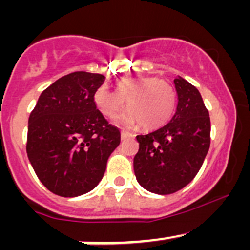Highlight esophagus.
Listing matches in <instances>:
<instances>
[{
    "instance_id": "obj_1",
    "label": "esophagus",
    "mask_w": 250,
    "mask_h": 250,
    "mask_svg": "<svg viewBox=\"0 0 250 250\" xmlns=\"http://www.w3.org/2000/svg\"><path fill=\"white\" fill-rule=\"evenodd\" d=\"M129 135H132V134H129V133H128V132H125V130H122V132H121V137H122V139H125V138L129 137Z\"/></svg>"
}]
</instances>
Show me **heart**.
<instances>
[{
	"mask_svg": "<svg viewBox=\"0 0 250 250\" xmlns=\"http://www.w3.org/2000/svg\"><path fill=\"white\" fill-rule=\"evenodd\" d=\"M175 100L173 85L157 77L123 78L116 84V92L102 85L94 94L95 104L105 117H116L127 102L129 111L121 117V122L128 125L140 123L147 130L157 129L169 121Z\"/></svg>",
	"mask_w": 250,
	"mask_h": 250,
	"instance_id": "b5f03b06",
	"label": "heart"
}]
</instances>
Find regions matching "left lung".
I'll return each mask as SVG.
<instances>
[{
    "instance_id": "left-lung-1",
    "label": "left lung",
    "mask_w": 250,
    "mask_h": 250,
    "mask_svg": "<svg viewBox=\"0 0 250 250\" xmlns=\"http://www.w3.org/2000/svg\"><path fill=\"white\" fill-rule=\"evenodd\" d=\"M174 84L178 104L169 122L137 137L135 176L145 190L157 195H170L191 183L210 145V118L201 93L180 76Z\"/></svg>"
}]
</instances>
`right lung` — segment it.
<instances>
[{
  "label": "right lung",
  "mask_w": 250,
  "mask_h": 250,
  "mask_svg": "<svg viewBox=\"0 0 250 250\" xmlns=\"http://www.w3.org/2000/svg\"><path fill=\"white\" fill-rule=\"evenodd\" d=\"M100 74L77 71L59 78L40 95L29 117L26 152L37 178L62 197H77L104 176L120 130L97 109Z\"/></svg>",
  "instance_id": "add662e5"
}]
</instances>
